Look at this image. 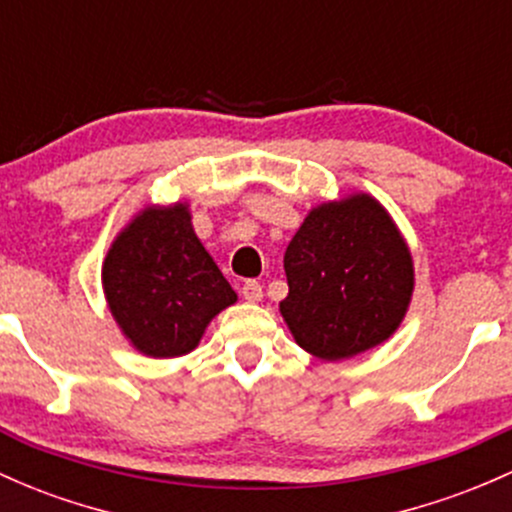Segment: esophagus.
<instances>
[{"label":"esophagus","mask_w":512,"mask_h":512,"mask_svg":"<svg viewBox=\"0 0 512 512\" xmlns=\"http://www.w3.org/2000/svg\"><path fill=\"white\" fill-rule=\"evenodd\" d=\"M240 294H243L245 301L257 303V301H262V286L257 284L255 279H247V282L243 284V289H240Z\"/></svg>","instance_id":"esophagus-1"}]
</instances>
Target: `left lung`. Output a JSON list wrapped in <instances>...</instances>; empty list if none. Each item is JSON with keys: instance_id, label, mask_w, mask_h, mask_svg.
<instances>
[{"instance_id": "left-lung-1", "label": "left lung", "mask_w": 512, "mask_h": 512, "mask_svg": "<svg viewBox=\"0 0 512 512\" xmlns=\"http://www.w3.org/2000/svg\"><path fill=\"white\" fill-rule=\"evenodd\" d=\"M289 296L279 311L320 359H347L389 340L413 294L406 240L369 194L316 206L284 255Z\"/></svg>"}]
</instances>
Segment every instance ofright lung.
<instances>
[{
    "label": "right lung",
    "mask_w": 512,
    "mask_h": 512,
    "mask_svg": "<svg viewBox=\"0 0 512 512\" xmlns=\"http://www.w3.org/2000/svg\"><path fill=\"white\" fill-rule=\"evenodd\" d=\"M101 282L123 335L160 359L192 352L211 318L238 301L184 204L140 211L111 245Z\"/></svg>",
    "instance_id": "obj_1"
}]
</instances>
